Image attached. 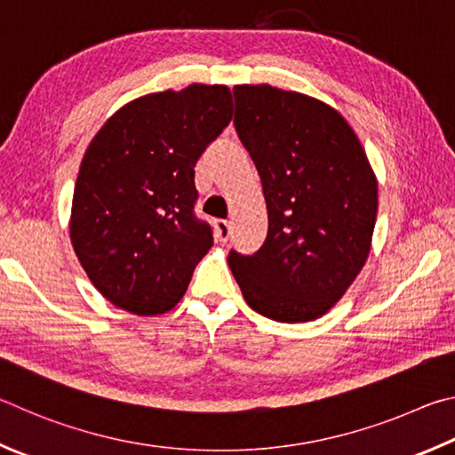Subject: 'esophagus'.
<instances>
[{"label":"esophagus","instance_id":"obj_1","mask_svg":"<svg viewBox=\"0 0 455 455\" xmlns=\"http://www.w3.org/2000/svg\"><path fill=\"white\" fill-rule=\"evenodd\" d=\"M215 235H218L220 242H228L229 235H232V223L228 220L215 221Z\"/></svg>","mask_w":455,"mask_h":455}]
</instances>
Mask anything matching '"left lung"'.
<instances>
[{"instance_id": "8db88e82", "label": "left lung", "mask_w": 455, "mask_h": 455, "mask_svg": "<svg viewBox=\"0 0 455 455\" xmlns=\"http://www.w3.org/2000/svg\"><path fill=\"white\" fill-rule=\"evenodd\" d=\"M235 130L264 186L267 237L228 264L248 306L283 323L328 314L370 256L378 181L355 132L328 103L235 85Z\"/></svg>"}]
</instances>
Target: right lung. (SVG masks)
Returning a JSON list of instances; mask_svg holds the SVG:
<instances>
[{
    "label": "right lung",
    "mask_w": 455,
    "mask_h": 455,
    "mask_svg": "<svg viewBox=\"0 0 455 455\" xmlns=\"http://www.w3.org/2000/svg\"><path fill=\"white\" fill-rule=\"evenodd\" d=\"M228 85L191 84L119 108L79 165L69 237L103 298L135 315L170 312L213 245L194 213V167L232 122Z\"/></svg>",
    "instance_id": "obj_1"
}]
</instances>
